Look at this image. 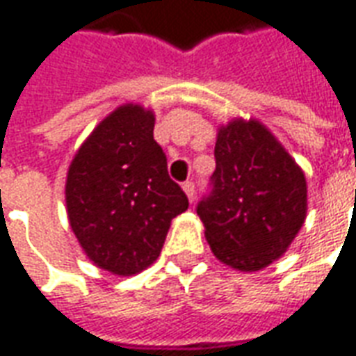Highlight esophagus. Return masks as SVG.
<instances>
[{"instance_id":"1","label":"esophagus","mask_w":356,"mask_h":356,"mask_svg":"<svg viewBox=\"0 0 356 356\" xmlns=\"http://www.w3.org/2000/svg\"><path fill=\"white\" fill-rule=\"evenodd\" d=\"M184 192H186V195H188V200L190 202H193L195 200V186H193V182H184Z\"/></svg>"}]
</instances>
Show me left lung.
<instances>
[{"instance_id":"1","label":"left lung","mask_w":356,"mask_h":356,"mask_svg":"<svg viewBox=\"0 0 356 356\" xmlns=\"http://www.w3.org/2000/svg\"><path fill=\"white\" fill-rule=\"evenodd\" d=\"M211 192L197 203L205 238L222 264L259 271L281 257L306 219V178L257 120L219 127Z\"/></svg>"}]
</instances>
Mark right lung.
<instances>
[{"instance_id":"right-lung-1","label":"right lung","mask_w":356,"mask_h":356,"mask_svg":"<svg viewBox=\"0 0 356 356\" xmlns=\"http://www.w3.org/2000/svg\"><path fill=\"white\" fill-rule=\"evenodd\" d=\"M153 127L151 110L116 108L85 139L67 170L71 230L90 261L114 275H136L151 266L170 220L188 209Z\"/></svg>"}]
</instances>
